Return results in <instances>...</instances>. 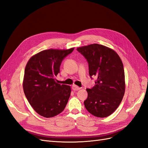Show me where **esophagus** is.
<instances>
[{
    "label": "esophagus",
    "mask_w": 148,
    "mask_h": 148,
    "mask_svg": "<svg viewBox=\"0 0 148 148\" xmlns=\"http://www.w3.org/2000/svg\"><path fill=\"white\" fill-rule=\"evenodd\" d=\"M72 89H73V90H74V91H78V90H79V89H81V88L78 87V86H77V85L73 84L72 86Z\"/></svg>",
    "instance_id": "34e87169"
}]
</instances>
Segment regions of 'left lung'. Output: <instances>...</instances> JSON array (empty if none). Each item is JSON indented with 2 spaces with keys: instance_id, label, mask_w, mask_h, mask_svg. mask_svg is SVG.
<instances>
[{
  "instance_id": "left-lung-1",
  "label": "left lung",
  "mask_w": 148,
  "mask_h": 148,
  "mask_svg": "<svg viewBox=\"0 0 148 148\" xmlns=\"http://www.w3.org/2000/svg\"><path fill=\"white\" fill-rule=\"evenodd\" d=\"M77 51L87 59L90 77L96 78L93 88L86 89L84 106L95 117H108L118 108L125 94L122 60L113 49L98 44L79 47Z\"/></svg>"
}]
</instances>
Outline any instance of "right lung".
<instances>
[{"label":"right lung","instance_id":"1","mask_svg":"<svg viewBox=\"0 0 148 148\" xmlns=\"http://www.w3.org/2000/svg\"><path fill=\"white\" fill-rule=\"evenodd\" d=\"M74 49L44 50L33 56L26 64L24 93L33 109L44 117L60 114L68 102L71 87L57 83L56 77L60 73L62 60Z\"/></svg>","mask_w":148,"mask_h":148}]
</instances>
